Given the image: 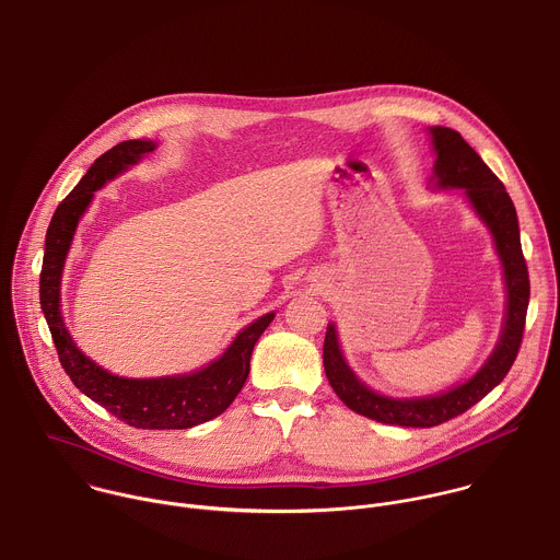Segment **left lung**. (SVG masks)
Wrapping results in <instances>:
<instances>
[{
	"instance_id": "1",
	"label": "left lung",
	"mask_w": 560,
	"mask_h": 560,
	"mask_svg": "<svg viewBox=\"0 0 560 560\" xmlns=\"http://www.w3.org/2000/svg\"><path fill=\"white\" fill-rule=\"evenodd\" d=\"M429 133L435 151L431 182L435 184V188L442 190H464L468 203L490 230L503 265L508 302L503 330L492 354L486 359L475 376L457 387H451L448 392L424 398H389L370 389L348 368L339 348L335 324H328L324 339V370L328 383L348 409L383 424L422 429L442 424L464 413L503 381L518 354L529 302V278L521 252L516 210L503 184L457 131L446 127H431Z\"/></svg>"
}]
</instances>
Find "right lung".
<instances>
[{"instance_id": "1", "label": "right lung", "mask_w": 560, "mask_h": 560, "mask_svg": "<svg viewBox=\"0 0 560 560\" xmlns=\"http://www.w3.org/2000/svg\"><path fill=\"white\" fill-rule=\"evenodd\" d=\"M155 142L127 140L101 155L79 186L57 208L48 234L39 280L42 311L50 326L59 361L72 383L118 420L136 429H190L221 416L243 389L258 337L276 313L243 328L230 348L206 368L162 378H125L107 372L79 350L61 315V276L81 217L107 182L155 151Z\"/></svg>"}]
</instances>
